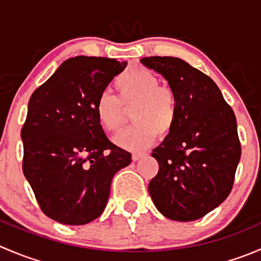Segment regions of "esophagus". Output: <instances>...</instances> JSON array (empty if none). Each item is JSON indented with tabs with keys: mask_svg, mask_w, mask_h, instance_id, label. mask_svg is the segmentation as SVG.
I'll return each mask as SVG.
<instances>
[{
	"mask_svg": "<svg viewBox=\"0 0 261 261\" xmlns=\"http://www.w3.org/2000/svg\"><path fill=\"white\" fill-rule=\"evenodd\" d=\"M144 155H146V152H144V151L134 152V154H133V160H134V162H136V160H139V159H140V158H143Z\"/></svg>",
	"mask_w": 261,
	"mask_h": 261,
	"instance_id": "34e87169",
	"label": "esophagus"
}]
</instances>
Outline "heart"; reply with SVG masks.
Returning a JSON list of instances; mask_svg holds the SVG:
<instances>
[{"label": "heart", "mask_w": 261, "mask_h": 261, "mask_svg": "<svg viewBox=\"0 0 261 261\" xmlns=\"http://www.w3.org/2000/svg\"><path fill=\"white\" fill-rule=\"evenodd\" d=\"M118 98L101 93L94 105L98 125L107 133H115L122 126L125 110H133L134 123L115 138V144L130 151L145 149L154 143L156 135L172 133L177 120V97L169 87L146 69H133L121 74L115 82Z\"/></svg>", "instance_id": "b5f03b06"}]
</instances>
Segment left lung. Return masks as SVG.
Here are the masks:
<instances>
[{"instance_id": "left-lung-1", "label": "left lung", "mask_w": 261, "mask_h": 261, "mask_svg": "<svg viewBox=\"0 0 261 261\" xmlns=\"http://www.w3.org/2000/svg\"><path fill=\"white\" fill-rule=\"evenodd\" d=\"M140 62L160 73L177 97L174 127L152 150L159 170L147 187L150 197L170 220H198L232 189L241 156L235 114L217 84L179 58Z\"/></svg>"}]
</instances>
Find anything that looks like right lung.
<instances>
[{"label":"right lung","instance_id":"1","mask_svg":"<svg viewBox=\"0 0 261 261\" xmlns=\"http://www.w3.org/2000/svg\"><path fill=\"white\" fill-rule=\"evenodd\" d=\"M111 58H69L34 91L21 128L22 170L41 211L63 225H86L102 215L116 173L131 154L105 135L97 98L125 69Z\"/></svg>","mask_w":261,"mask_h":261}]
</instances>
